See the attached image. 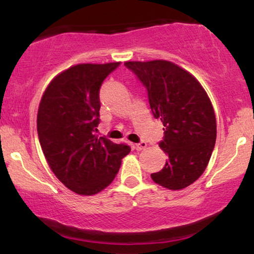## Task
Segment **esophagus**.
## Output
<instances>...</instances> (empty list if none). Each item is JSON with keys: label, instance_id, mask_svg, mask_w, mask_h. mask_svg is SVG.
I'll return each instance as SVG.
<instances>
[{"label": "esophagus", "instance_id": "obj_1", "mask_svg": "<svg viewBox=\"0 0 254 254\" xmlns=\"http://www.w3.org/2000/svg\"><path fill=\"white\" fill-rule=\"evenodd\" d=\"M146 146H147L146 141H144V140L139 141V143H138V144H134V148H136L137 151H141V150H144V148L146 147Z\"/></svg>", "mask_w": 254, "mask_h": 254}]
</instances>
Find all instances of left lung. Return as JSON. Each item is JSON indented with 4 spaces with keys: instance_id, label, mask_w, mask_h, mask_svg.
<instances>
[{
    "instance_id": "left-lung-1",
    "label": "left lung",
    "mask_w": 254,
    "mask_h": 254,
    "mask_svg": "<svg viewBox=\"0 0 254 254\" xmlns=\"http://www.w3.org/2000/svg\"><path fill=\"white\" fill-rule=\"evenodd\" d=\"M124 66L145 87L152 114L164 124L159 146L167 160L152 180L173 190L186 188L201 177L215 147L216 118L207 93L191 74L166 60Z\"/></svg>"
}]
</instances>
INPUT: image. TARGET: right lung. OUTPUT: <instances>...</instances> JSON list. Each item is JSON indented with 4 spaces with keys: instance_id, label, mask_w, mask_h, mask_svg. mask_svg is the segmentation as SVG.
Masks as SVG:
<instances>
[{
    "instance_id": "right-lung-1",
    "label": "right lung",
    "mask_w": 254,
    "mask_h": 254,
    "mask_svg": "<svg viewBox=\"0 0 254 254\" xmlns=\"http://www.w3.org/2000/svg\"><path fill=\"white\" fill-rule=\"evenodd\" d=\"M121 63L81 64L51 81L40 101L37 131L51 170L67 188L94 195L109 186L131 151L97 138L100 88Z\"/></svg>"
}]
</instances>
